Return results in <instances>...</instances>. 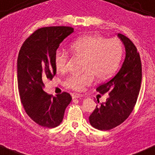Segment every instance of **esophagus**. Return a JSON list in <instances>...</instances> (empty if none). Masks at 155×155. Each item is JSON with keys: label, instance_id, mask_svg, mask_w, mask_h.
<instances>
[{"label": "esophagus", "instance_id": "34e87169", "mask_svg": "<svg viewBox=\"0 0 155 155\" xmlns=\"http://www.w3.org/2000/svg\"><path fill=\"white\" fill-rule=\"evenodd\" d=\"M72 97L73 99L81 98V97H83V94H72Z\"/></svg>", "mask_w": 155, "mask_h": 155}]
</instances>
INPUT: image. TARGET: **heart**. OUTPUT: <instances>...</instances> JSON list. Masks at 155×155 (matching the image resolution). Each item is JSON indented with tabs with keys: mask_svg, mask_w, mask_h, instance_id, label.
<instances>
[{
	"mask_svg": "<svg viewBox=\"0 0 155 155\" xmlns=\"http://www.w3.org/2000/svg\"><path fill=\"white\" fill-rule=\"evenodd\" d=\"M71 51L75 56L83 59L81 74H72L64 81V86L74 91H83L91 85L94 76L99 81L110 78L119 67L122 56V45L117 39H107L99 34L79 37L72 42ZM68 55L58 51L55 58L58 71L67 68Z\"/></svg>",
	"mask_w": 155,
	"mask_h": 155,
	"instance_id": "b5f03b06",
	"label": "heart"
}]
</instances>
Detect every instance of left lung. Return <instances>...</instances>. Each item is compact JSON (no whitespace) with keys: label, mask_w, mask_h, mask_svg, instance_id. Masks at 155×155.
<instances>
[{"label":"left lung","mask_w":155,"mask_h":155,"mask_svg":"<svg viewBox=\"0 0 155 155\" xmlns=\"http://www.w3.org/2000/svg\"><path fill=\"white\" fill-rule=\"evenodd\" d=\"M117 36L124 46V61L110 81L97 88L102 94L108 93L109 97L97 105L89 116L91 126L100 130L113 129L127 119L136 103L141 84V61L137 48L127 36L121 34Z\"/></svg>","instance_id":"obj_1"}]
</instances>
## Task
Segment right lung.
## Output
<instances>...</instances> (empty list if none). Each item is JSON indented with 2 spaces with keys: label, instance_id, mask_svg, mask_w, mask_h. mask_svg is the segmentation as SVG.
Wrapping results in <instances>:
<instances>
[{
  "label": "right lung",
  "instance_id": "1",
  "mask_svg": "<svg viewBox=\"0 0 155 155\" xmlns=\"http://www.w3.org/2000/svg\"><path fill=\"white\" fill-rule=\"evenodd\" d=\"M74 32L67 26L38 29L24 41L17 58V83L24 109L36 124L45 127L58 126L72 101L69 93L52 97L44 91V82L56 73L55 58L61 41Z\"/></svg>",
  "mask_w": 155,
  "mask_h": 155
}]
</instances>
